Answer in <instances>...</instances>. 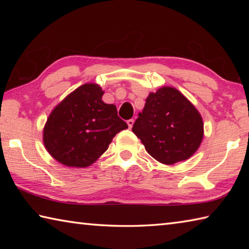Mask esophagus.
<instances>
[{"label": "esophagus", "instance_id": "esophagus-1", "mask_svg": "<svg viewBox=\"0 0 249 249\" xmlns=\"http://www.w3.org/2000/svg\"><path fill=\"white\" fill-rule=\"evenodd\" d=\"M127 125H128L129 128H132L133 125H134V120H128L127 121Z\"/></svg>", "mask_w": 249, "mask_h": 249}]
</instances>
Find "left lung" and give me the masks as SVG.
<instances>
[{"label": "left lung", "mask_w": 249, "mask_h": 249, "mask_svg": "<svg viewBox=\"0 0 249 249\" xmlns=\"http://www.w3.org/2000/svg\"><path fill=\"white\" fill-rule=\"evenodd\" d=\"M132 130L151 157L165 165H174L189 159L199 148L203 121L180 91L162 87L149 93Z\"/></svg>", "instance_id": "left-lung-1"}]
</instances>
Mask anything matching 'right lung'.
<instances>
[{
    "mask_svg": "<svg viewBox=\"0 0 249 249\" xmlns=\"http://www.w3.org/2000/svg\"><path fill=\"white\" fill-rule=\"evenodd\" d=\"M103 94L99 84L86 83L50 113L44 127V145L62 165H92L108 148L113 137L128 127L117 115L115 105L103 102Z\"/></svg>",
    "mask_w": 249,
    "mask_h": 249,
    "instance_id": "1",
    "label": "right lung"
}]
</instances>
